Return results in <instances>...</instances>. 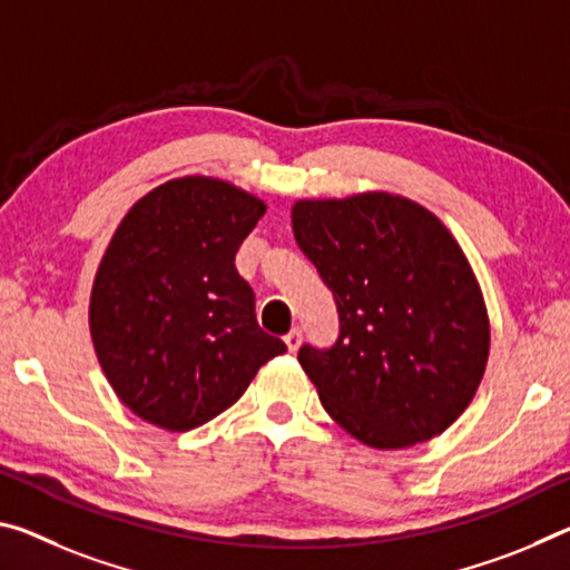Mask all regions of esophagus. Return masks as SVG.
Returning <instances> with one entry per match:
<instances>
[{
	"label": "esophagus",
	"mask_w": 570,
	"mask_h": 570,
	"mask_svg": "<svg viewBox=\"0 0 570 570\" xmlns=\"http://www.w3.org/2000/svg\"><path fill=\"white\" fill-rule=\"evenodd\" d=\"M284 342H286L288 352H296V350H299V345H302V330H299V327H294L292 332L286 334Z\"/></svg>",
	"instance_id": "esophagus-1"
}]
</instances>
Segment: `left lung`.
<instances>
[{
  "label": "left lung",
  "instance_id": "8db88e82",
  "mask_svg": "<svg viewBox=\"0 0 570 570\" xmlns=\"http://www.w3.org/2000/svg\"><path fill=\"white\" fill-rule=\"evenodd\" d=\"M292 223L340 314L332 347H299L324 411L373 449L449 429L484 375L490 322L444 223L387 193L302 200Z\"/></svg>",
  "mask_w": 570,
  "mask_h": 570
}]
</instances>
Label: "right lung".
<instances>
[{
  "label": "right lung",
  "instance_id": "1",
  "mask_svg": "<svg viewBox=\"0 0 570 570\" xmlns=\"http://www.w3.org/2000/svg\"><path fill=\"white\" fill-rule=\"evenodd\" d=\"M266 205L228 183L183 177L126 213L98 266L90 337L139 419L189 431L230 409L286 352L256 322L236 253Z\"/></svg>",
  "mask_w": 570,
  "mask_h": 570
}]
</instances>
